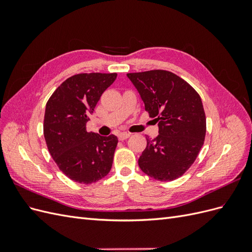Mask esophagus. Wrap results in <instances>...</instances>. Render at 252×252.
Segmentation results:
<instances>
[{
	"label": "esophagus",
	"mask_w": 252,
	"mask_h": 252,
	"mask_svg": "<svg viewBox=\"0 0 252 252\" xmlns=\"http://www.w3.org/2000/svg\"><path fill=\"white\" fill-rule=\"evenodd\" d=\"M130 135H131V133H129V132H121V133H119L118 136H119L120 141H124V140L128 139Z\"/></svg>",
	"instance_id": "esophagus-1"
}]
</instances>
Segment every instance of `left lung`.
Segmentation results:
<instances>
[{"label":"left lung","instance_id":"left-lung-1","mask_svg":"<svg viewBox=\"0 0 252 252\" xmlns=\"http://www.w3.org/2000/svg\"><path fill=\"white\" fill-rule=\"evenodd\" d=\"M127 77L141 94L145 110L158 123L157 138H146L140 168L158 181L177 180L193 164L204 144L206 116L201 96L185 80L167 70Z\"/></svg>","mask_w":252,"mask_h":252}]
</instances>
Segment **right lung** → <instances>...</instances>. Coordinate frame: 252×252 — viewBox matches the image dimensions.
Segmentation results:
<instances>
[{"label":"right lung","instance_id":"obj_1","mask_svg":"<svg viewBox=\"0 0 252 252\" xmlns=\"http://www.w3.org/2000/svg\"><path fill=\"white\" fill-rule=\"evenodd\" d=\"M117 73H79L51 94L44 117V138L60 170L80 184H93L111 169L118 138L88 132L86 123Z\"/></svg>","mask_w":252,"mask_h":252}]
</instances>
